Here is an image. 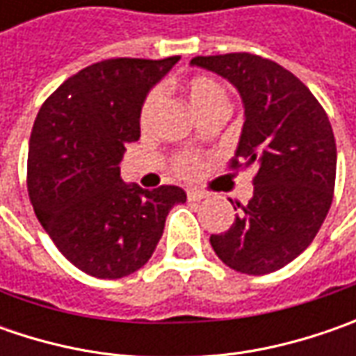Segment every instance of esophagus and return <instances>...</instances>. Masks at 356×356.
Segmentation results:
<instances>
[{
	"label": "esophagus",
	"mask_w": 356,
	"mask_h": 356,
	"mask_svg": "<svg viewBox=\"0 0 356 356\" xmlns=\"http://www.w3.org/2000/svg\"><path fill=\"white\" fill-rule=\"evenodd\" d=\"M188 200H194V202H200V200H204L206 198V194L204 192H200V190H194V188H190L188 192Z\"/></svg>",
	"instance_id": "obj_1"
}]
</instances>
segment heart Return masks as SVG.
<instances>
[{"label":"heart","mask_w":356,"mask_h":356,"mask_svg":"<svg viewBox=\"0 0 356 356\" xmlns=\"http://www.w3.org/2000/svg\"><path fill=\"white\" fill-rule=\"evenodd\" d=\"M186 99L192 106V111L200 117H204L206 113L216 111V108H224L227 111V95L224 87L213 81L210 76H192L190 81H186L184 85ZM158 101H160V90H150L144 99L143 108H140V120L146 122L148 118L152 117V113L156 111ZM176 170L180 174H190L196 170V160L192 156L180 158L176 162Z\"/></svg>","instance_id":"1"}]
</instances>
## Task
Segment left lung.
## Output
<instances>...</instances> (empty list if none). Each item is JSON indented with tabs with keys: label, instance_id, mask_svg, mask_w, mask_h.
Here are the masks:
<instances>
[{
	"label": "left lung",
	"instance_id": "1",
	"mask_svg": "<svg viewBox=\"0 0 356 356\" xmlns=\"http://www.w3.org/2000/svg\"><path fill=\"white\" fill-rule=\"evenodd\" d=\"M239 92L243 127L236 148L239 166H255L252 200L226 232L212 236L227 267L264 275L291 264L317 236L333 202L337 146L331 122L311 90L277 63L227 53L194 57Z\"/></svg>",
	"mask_w": 356,
	"mask_h": 356
}]
</instances>
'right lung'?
<instances>
[{"mask_svg": "<svg viewBox=\"0 0 356 356\" xmlns=\"http://www.w3.org/2000/svg\"><path fill=\"white\" fill-rule=\"evenodd\" d=\"M180 57L108 59L67 79L35 118L27 188L35 216L81 271L118 280L138 271L186 194L120 180L124 144L140 136V108Z\"/></svg>", "mask_w": 356, "mask_h": 356, "instance_id": "obj_1", "label": "right lung"}]
</instances>
